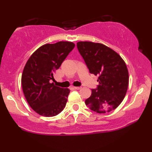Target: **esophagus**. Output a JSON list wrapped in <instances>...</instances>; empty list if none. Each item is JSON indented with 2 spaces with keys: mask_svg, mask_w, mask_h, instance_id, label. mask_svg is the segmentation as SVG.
I'll use <instances>...</instances> for the list:
<instances>
[{
  "mask_svg": "<svg viewBox=\"0 0 152 152\" xmlns=\"http://www.w3.org/2000/svg\"><path fill=\"white\" fill-rule=\"evenodd\" d=\"M74 88L76 90H79V89H81V86H75V87H74Z\"/></svg>",
  "mask_w": 152,
  "mask_h": 152,
  "instance_id": "obj_1",
  "label": "esophagus"
}]
</instances>
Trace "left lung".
I'll use <instances>...</instances> for the list:
<instances>
[{
    "mask_svg": "<svg viewBox=\"0 0 152 152\" xmlns=\"http://www.w3.org/2000/svg\"><path fill=\"white\" fill-rule=\"evenodd\" d=\"M77 48L91 74L99 75V85L91 89L85 104L99 114L113 111L124 99L128 88L126 64L116 52L102 43L80 41Z\"/></svg>",
    "mask_w": 152,
    "mask_h": 152,
    "instance_id": "8db88e82",
    "label": "left lung"
}]
</instances>
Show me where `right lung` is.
Masks as SVG:
<instances>
[{
  "instance_id": "1",
  "label": "right lung",
  "mask_w": 152,
  "mask_h": 152,
  "mask_svg": "<svg viewBox=\"0 0 152 152\" xmlns=\"http://www.w3.org/2000/svg\"><path fill=\"white\" fill-rule=\"evenodd\" d=\"M74 46L69 41L45 44L26 63L21 77L23 91L27 102L38 114L54 116L65 108L70 90L55 86L50 81Z\"/></svg>"
}]
</instances>
